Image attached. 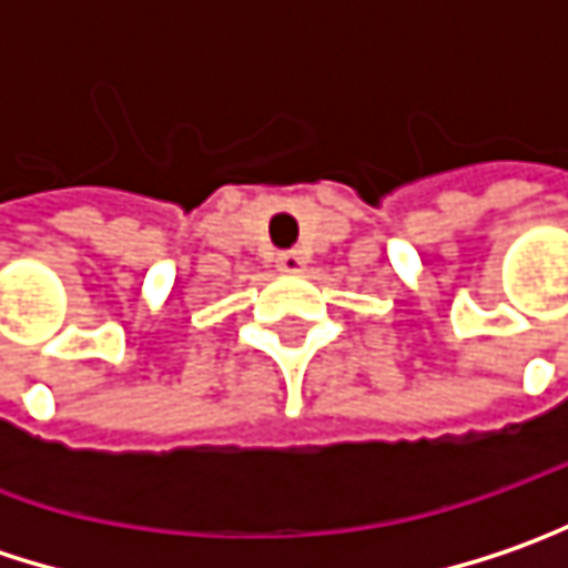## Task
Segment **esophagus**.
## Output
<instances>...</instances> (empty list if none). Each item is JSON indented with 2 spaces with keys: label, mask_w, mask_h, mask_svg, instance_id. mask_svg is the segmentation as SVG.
Returning <instances> with one entry per match:
<instances>
[{
  "label": "esophagus",
  "mask_w": 568,
  "mask_h": 568,
  "mask_svg": "<svg viewBox=\"0 0 568 568\" xmlns=\"http://www.w3.org/2000/svg\"><path fill=\"white\" fill-rule=\"evenodd\" d=\"M276 263H280V270H283V273H302V270H305V256H302L298 251L280 253V260H276Z\"/></svg>",
  "instance_id": "esophagus-1"
}]
</instances>
